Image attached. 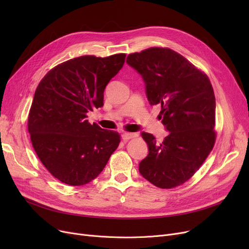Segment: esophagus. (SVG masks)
I'll list each match as a JSON object with an SVG mask.
<instances>
[{"instance_id":"34e87169","label":"esophagus","mask_w":249,"mask_h":249,"mask_svg":"<svg viewBox=\"0 0 249 249\" xmlns=\"http://www.w3.org/2000/svg\"><path fill=\"white\" fill-rule=\"evenodd\" d=\"M135 136H136V134H133V133H123L122 134V138H123L124 141H127L129 139L134 138Z\"/></svg>"}]
</instances>
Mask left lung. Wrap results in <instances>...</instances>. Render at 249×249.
Masks as SVG:
<instances>
[{
  "label": "left lung",
  "mask_w": 249,
  "mask_h": 249,
  "mask_svg": "<svg viewBox=\"0 0 249 249\" xmlns=\"http://www.w3.org/2000/svg\"><path fill=\"white\" fill-rule=\"evenodd\" d=\"M126 62L141 74L149 104L161 106L160 117L169 132L162 142L141 132L148 154L139 173L159 188L178 187L198 171L215 144L216 102L210 80L169 48L135 52Z\"/></svg>",
  "instance_id": "8db88e82"
}]
</instances>
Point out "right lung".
Masks as SVG:
<instances>
[{
	"mask_svg": "<svg viewBox=\"0 0 249 249\" xmlns=\"http://www.w3.org/2000/svg\"><path fill=\"white\" fill-rule=\"evenodd\" d=\"M125 53L84 55L64 61L39 83L28 116L33 148L61 182L83 186L96 178L120 143L116 131L87 120L103 106L104 90L122 69Z\"/></svg>",
	"mask_w": 249,
	"mask_h": 249,
	"instance_id": "right-lung-1",
	"label": "right lung"
}]
</instances>
